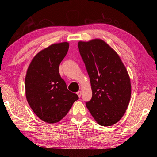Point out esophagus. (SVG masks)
<instances>
[{
    "instance_id": "34e87169",
    "label": "esophagus",
    "mask_w": 157,
    "mask_h": 157,
    "mask_svg": "<svg viewBox=\"0 0 157 157\" xmlns=\"http://www.w3.org/2000/svg\"><path fill=\"white\" fill-rule=\"evenodd\" d=\"M77 94L78 95V96L79 98H80V96H81V91H78L77 92Z\"/></svg>"
}]
</instances>
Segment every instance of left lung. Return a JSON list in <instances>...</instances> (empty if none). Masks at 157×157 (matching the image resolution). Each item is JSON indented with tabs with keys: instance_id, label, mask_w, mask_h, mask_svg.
<instances>
[{
	"instance_id": "left-lung-1",
	"label": "left lung",
	"mask_w": 157,
	"mask_h": 157,
	"mask_svg": "<svg viewBox=\"0 0 157 157\" xmlns=\"http://www.w3.org/2000/svg\"><path fill=\"white\" fill-rule=\"evenodd\" d=\"M78 46L92 91L86 107L99 125L115 124L124 115L130 100L127 69L116 51L102 39L79 41Z\"/></svg>"
}]
</instances>
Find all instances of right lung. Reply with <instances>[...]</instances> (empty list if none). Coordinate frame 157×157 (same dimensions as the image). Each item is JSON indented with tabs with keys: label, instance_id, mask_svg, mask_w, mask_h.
<instances>
[{
	"label": "right lung",
	"instance_id": "obj_1",
	"mask_svg": "<svg viewBox=\"0 0 157 157\" xmlns=\"http://www.w3.org/2000/svg\"><path fill=\"white\" fill-rule=\"evenodd\" d=\"M67 42L55 43L41 50L27 68L25 96L40 119L49 124L58 122L67 115L78 97L71 92L59 73V66L67 53Z\"/></svg>",
	"mask_w": 157,
	"mask_h": 157
}]
</instances>
